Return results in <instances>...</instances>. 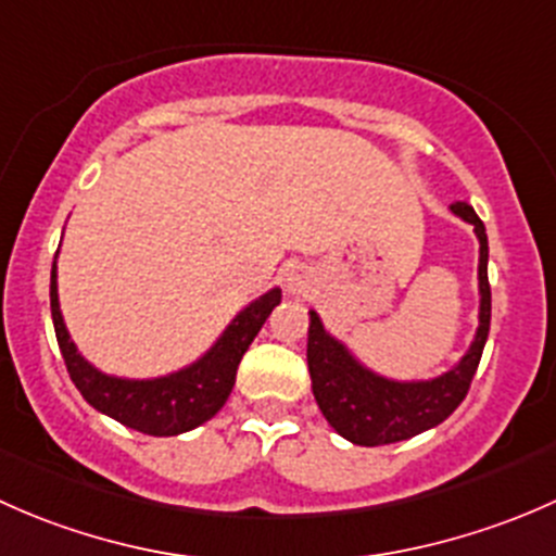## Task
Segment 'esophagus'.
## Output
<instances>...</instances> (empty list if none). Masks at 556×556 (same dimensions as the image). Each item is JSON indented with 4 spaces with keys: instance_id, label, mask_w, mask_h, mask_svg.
I'll list each match as a JSON object with an SVG mask.
<instances>
[{
    "instance_id": "obj_1",
    "label": "esophagus",
    "mask_w": 556,
    "mask_h": 556,
    "mask_svg": "<svg viewBox=\"0 0 556 556\" xmlns=\"http://www.w3.org/2000/svg\"><path fill=\"white\" fill-rule=\"evenodd\" d=\"M306 288H309V279L304 277V271H290L288 274V290H290V293L301 295V293H306Z\"/></svg>"
}]
</instances>
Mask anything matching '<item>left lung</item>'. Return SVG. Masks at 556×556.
<instances>
[{
	"instance_id": "obj_1",
	"label": "left lung",
	"mask_w": 556,
	"mask_h": 556,
	"mask_svg": "<svg viewBox=\"0 0 556 556\" xmlns=\"http://www.w3.org/2000/svg\"><path fill=\"white\" fill-rule=\"evenodd\" d=\"M452 212L470 223L479 239V328H476L470 350L459 357L452 371L428 382H395L352 357V352L339 339L323 328L317 312H309V361L312 392L319 412L330 428L357 446H382L406 441L444 422L446 417L465 401L473 374L479 368L486 336H490L492 293L486 279V244L484 223L465 201H454Z\"/></svg>"
}]
</instances>
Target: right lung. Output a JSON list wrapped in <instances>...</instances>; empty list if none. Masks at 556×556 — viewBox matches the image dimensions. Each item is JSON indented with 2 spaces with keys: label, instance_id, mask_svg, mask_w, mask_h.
Masks as SVG:
<instances>
[{
  "label": "right lung",
  "instance_id": "obj_1",
  "mask_svg": "<svg viewBox=\"0 0 556 556\" xmlns=\"http://www.w3.org/2000/svg\"><path fill=\"white\" fill-rule=\"evenodd\" d=\"M279 301H282L279 288L252 301L233 317V323L223 330L220 339L204 357L179 371L159 379H121L106 377L77 352L61 317L55 261L50 271V314H53L55 339H59V350L64 355L72 382L97 412L148 435L188 433L220 412L237 382V368L247 346L252 344Z\"/></svg>",
  "mask_w": 556,
  "mask_h": 556
}]
</instances>
